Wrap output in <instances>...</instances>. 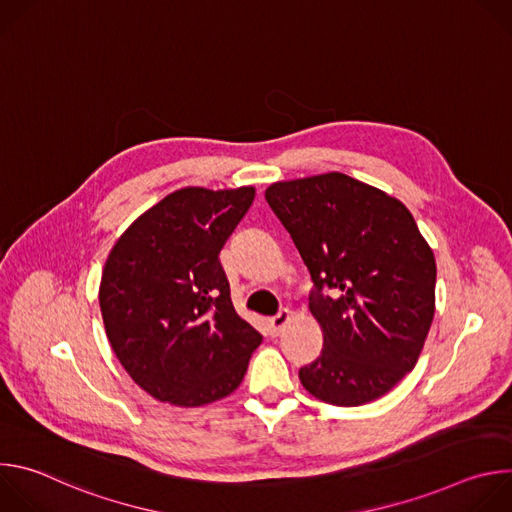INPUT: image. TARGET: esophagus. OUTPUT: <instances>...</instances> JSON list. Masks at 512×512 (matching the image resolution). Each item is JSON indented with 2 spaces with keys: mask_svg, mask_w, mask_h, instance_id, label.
I'll return each mask as SVG.
<instances>
[{
  "mask_svg": "<svg viewBox=\"0 0 512 512\" xmlns=\"http://www.w3.org/2000/svg\"><path fill=\"white\" fill-rule=\"evenodd\" d=\"M291 318H294V314H291V310H281L277 316H273L269 320V326L273 330V334H281V330L291 322Z\"/></svg>",
  "mask_w": 512,
  "mask_h": 512,
  "instance_id": "obj_1",
  "label": "esophagus"
}]
</instances>
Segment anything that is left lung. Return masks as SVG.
Listing matches in <instances>:
<instances>
[{
  "label": "left lung",
  "instance_id": "8db88e82",
  "mask_svg": "<svg viewBox=\"0 0 512 512\" xmlns=\"http://www.w3.org/2000/svg\"><path fill=\"white\" fill-rule=\"evenodd\" d=\"M265 198L316 283L324 348L300 369L304 389L338 407L383 397L415 367L435 312V257L413 214L340 172L273 182Z\"/></svg>",
  "mask_w": 512,
  "mask_h": 512
}]
</instances>
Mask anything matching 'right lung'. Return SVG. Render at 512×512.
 Masks as SVG:
<instances>
[{
    "mask_svg": "<svg viewBox=\"0 0 512 512\" xmlns=\"http://www.w3.org/2000/svg\"><path fill=\"white\" fill-rule=\"evenodd\" d=\"M255 186L180 188L139 214L103 267L107 338L145 393L176 407L225 399L243 381L261 334L243 320L218 259Z\"/></svg>",
    "mask_w": 512,
    "mask_h": 512,
    "instance_id": "right-lung-1",
    "label": "right lung"
}]
</instances>
